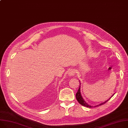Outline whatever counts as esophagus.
Instances as JSON below:
<instances>
[{"label":"esophagus","instance_id":"obj_1","mask_svg":"<svg viewBox=\"0 0 128 128\" xmlns=\"http://www.w3.org/2000/svg\"><path fill=\"white\" fill-rule=\"evenodd\" d=\"M74 71H70V72H69V74H70V76H71L74 75Z\"/></svg>","mask_w":128,"mask_h":128}]
</instances>
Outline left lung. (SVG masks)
Returning a JSON list of instances; mask_svg holds the SVG:
<instances>
[{"label":"left lung","instance_id":"8db88e82","mask_svg":"<svg viewBox=\"0 0 128 128\" xmlns=\"http://www.w3.org/2000/svg\"><path fill=\"white\" fill-rule=\"evenodd\" d=\"M79 82H80V81H79ZM80 86H79V89H78V92H76V100H77V101L79 102V103L80 104H81V105H82V106H86V107H88V108H92V106H89L88 104H87L86 103V102L84 100H83V98L82 97V96H81V92H80V88H81V83H80ZM108 99V100H109ZM108 100H106V101H105V102H103V103H101V104H99V105H98V106H101V105H102V104H104L105 103H106V102L108 101Z\"/></svg>","mask_w":128,"mask_h":128}]
</instances>
